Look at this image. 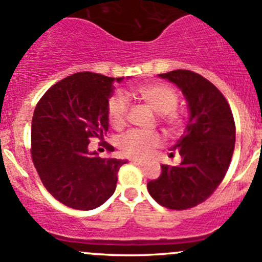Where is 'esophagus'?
I'll return each mask as SVG.
<instances>
[{
  "label": "esophagus",
  "mask_w": 262,
  "mask_h": 262,
  "mask_svg": "<svg viewBox=\"0 0 262 262\" xmlns=\"http://www.w3.org/2000/svg\"><path fill=\"white\" fill-rule=\"evenodd\" d=\"M129 161H130L132 163H136V165H143V161L138 160V158H129Z\"/></svg>",
  "instance_id": "34e87169"
}]
</instances>
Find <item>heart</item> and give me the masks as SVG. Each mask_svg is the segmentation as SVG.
<instances>
[{
    "instance_id": "1",
    "label": "heart",
    "mask_w": 262,
    "mask_h": 262,
    "mask_svg": "<svg viewBox=\"0 0 262 262\" xmlns=\"http://www.w3.org/2000/svg\"><path fill=\"white\" fill-rule=\"evenodd\" d=\"M133 94L144 101L153 112L160 114L161 123L171 136H178L185 126V114L179 105V94L173 87L166 83H148L136 87ZM128 116V101L121 94H116L107 102V118L114 128H121ZM161 144V136L157 132L130 130L121 136L118 147L128 157L143 158L153 148Z\"/></svg>"
}]
</instances>
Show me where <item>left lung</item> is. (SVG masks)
Returning <instances> with one entry per match:
<instances>
[{
  "label": "left lung",
  "mask_w": 262,
  "mask_h": 262,
  "mask_svg": "<svg viewBox=\"0 0 262 262\" xmlns=\"http://www.w3.org/2000/svg\"><path fill=\"white\" fill-rule=\"evenodd\" d=\"M184 94L189 123L170 156L178 152V166L161 165L160 178L147 184L150 196L162 207L184 210L205 202L223 181L231 163L236 125L228 101L207 78L187 70L161 73Z\"/></svg>",
  "instance_id": "8db88e82"
}]
</instances>
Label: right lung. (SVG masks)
I'll use <instances>...</instances> for the list:
<instances>
[{"mask_svg": "<svg viewBox=\"0 0 262 262\" xmlns=\"http://www.w3.org/2000/svg\"><path fill=\"white\" fill-rule=\"evenodd\" d=\"M114 81L123 77L75 73L53 84L34 110L30 150L36 172L50 194L73 209L104 204L126 162L89 150L90 141H104L109 129L107 102Z\"/></svg>", "mask_w": 262, "mask_h": 262, "instance_id": "1", "label": "right lung"}]
</instances>
